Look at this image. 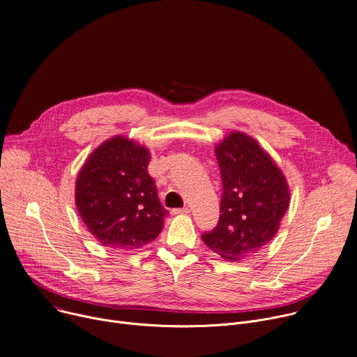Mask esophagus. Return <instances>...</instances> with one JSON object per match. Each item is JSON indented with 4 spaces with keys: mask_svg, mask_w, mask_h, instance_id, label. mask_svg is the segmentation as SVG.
<instances>
[{
    "mask_svg": "<svg viewBox=\"0 0 357 357\" xmlns=\"http://www.w3.org/2000/svg\"><path fill=\"white\" fill-rule=\"evenodd\" d=\"M190 208L188 207H183V208H174L173 214H188Z\"/></svg>",
    "mask_w": 357,
    "mask_h": 357,
    "instance_id": "34e87169",
    "label": "esophagus"
}]
</instances>
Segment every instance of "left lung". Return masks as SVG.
<instances>
[{
  "instance_id": "left-lung-1",
  "label": "left lung",
  "mask_w": 357,
  "mask_h": 357,
  "mask_svg": "<svg viewBox=\"0 0 357 357\" xmlns=\"http://www.w3.org/2000/svg\"><path fill=\"white\" fill-rule=\"evenodd\" d=\"M215 155L222 181L220 220L202 240L222 258L238 261L273 238L289 207V188L272 158L244 133L227 136Z\"/></svg>"
}]
</instances>
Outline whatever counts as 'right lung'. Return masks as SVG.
Segmentation results:
<instances>
[{
	"mask_svg": "<svg viewBox=\"0 0 357 357\" xmlns=\"http://www.w3.org/2000/svg\"><path fill=\"white\" fill-rule=\"evenodd\" d=\"M146 147L125 137L100 144L76 178V208L105 247L136 250L155 240L169 211L147 173Z\"/></svg>",
	"mask_w": 357,
	"mask_h": 357,
	"instance_id": "1",
	"label": "right lung"
}]
</instances>
